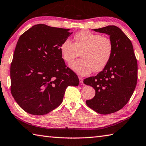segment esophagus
Instances as JSON below:
<instances>
[{"label": "esophagus", "instance_id": "esophagus-1", "mask_svg": "<svg viewBox=\"0 0 146 146\" xmlns=\"http://www.w3.org/2000/svg\"><path fill=\"white\" fill-rule=\"evenodd\" d=\"M78 78H79V80H80V84L81 85L83 84H84V82H83V78H82V77H80V76H79Z\"/></svg>", "mask_w": 146, "mask_h": 146}]
</instances>
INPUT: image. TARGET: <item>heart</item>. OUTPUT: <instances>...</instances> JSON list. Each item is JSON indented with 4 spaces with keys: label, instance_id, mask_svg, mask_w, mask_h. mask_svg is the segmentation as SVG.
Segmentation results:
<instances>
[{
    "label": "heart",
    "instance_id": "1",
    "mask_svg": "<svg viewBox=\"0 0 146 146\" xmlns=\"http://www.w3.org/2000/svg\"><path fill=\"white\" fill-rule=\"evenodd\" d=\"M75 43L67 38L60 46L62 59L71 64L82 53V59L73 63L70 68L80 75H87L94 70L103 71L112 59L113 45L111 39L102 34L87 30L79 31L75 36Z\"/></svg>",
    "mask_w": 146,
    "mask_h": 146
}]
</instances>
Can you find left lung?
Instances as JSON below:
<instances>
[{
  "label": "left lung",
  "mask_w": 146,
  "mask_h": 146,
  "mask_svg": "<svg viewBox=\"0 0 146 146\" xmlns=\"http://www.w3.org/2000/svg\"><path fill=\"white\" fill-rule=\"evenodd\" d=\"M94 31L110 36L113 52L104 70L84 80L96 92L86 104L101 114H109L124 107L133 93L137 82V59L131 41L119 27L109 25Z\"/></svg>",
  "instance_id": "obj_1"
}]
</instances>
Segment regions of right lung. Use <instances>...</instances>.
<instances>
[{
  "mask_svg": "<svg viewBox=\"0 0 146 146\" xmlns=\"http://www.w3.org/2000/svg\"><path fill=\"white\" fill-rule=\"evenodd\" d=\"M70 29L34 25L22 34L11 64V92L30 114L41 115L61 104L68 86H77L76 74L66 65L60 46Z\"/></svg>",
  "mask_w": 146,
  "mask_h": 146,
  "instance_id": "obj_1",
  "label": "right lung"
}]
</instances>
